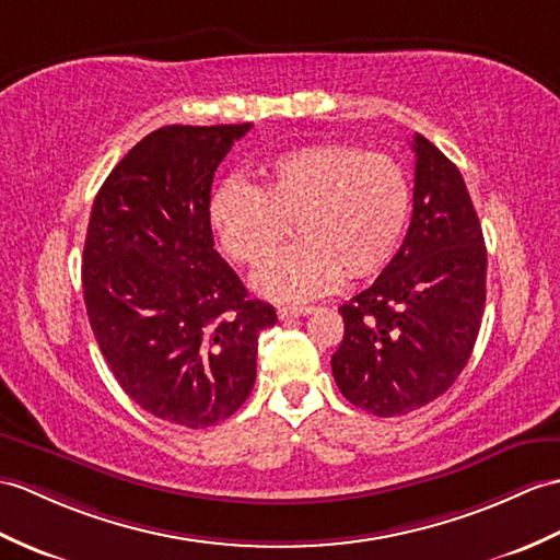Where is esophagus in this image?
<instances>
[{
	"label": "esophagus",
	"mask_w": 560,
	"mask_h": 560,
	"mask_svg": "<svg viewBox=\"0 0 560 560\" xmlns=\"http://www.w3.org/2000/svg\"><path fill=\"white\" fill-rule=\"evenodd\" d=\"M312 307L310 305H281L277 310L279 319H291V317H301V315H310Z\"/></svg>",
	"instance_id": "esophagus-1"
}]
</instances>
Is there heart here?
I'll return each instance as SVG.
<instances>
[{
    "label": "heart",
    "instance_id": "b5f03b06",
    "mask_svg": "<svg viewBox=\"0 0 560 560\" xmlns=\"http://www.w3.org/2000/svg\"><path fill=\"white\" fill-rule=\"evenodd\" d=\"M210 226L224 253L257 267L299 226L302 243L259 267L253 289L303 303L343 279H365L396 257L412 214L410 176L392 154L324 142L283 152L262 168V186L226 178L210 198Z\"/></svg>",
    "mask_w": 560,
    "mask_h": 560
}]
</instances>
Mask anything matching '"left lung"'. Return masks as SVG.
Returning <instances> with one entry per match:
<instances>
[{
  "label": "left lung",
  "instance_id": "left-lung-1",
  "mask_svg": "<svg viewBox=\"0 0 560 560\" xmlns=\"http://www.w3.org/2000/svg\"><path fill=\"white\" fill-rule=\"evenodd\" d=\"M412 219L376 281L339 307L334 380L355 408L396 418L446 394L472 355L487 301V248L465 180L415 133Z\"/></svg>",
  "mask_w": 560,
  "mask_h": 560
}]
</instances>
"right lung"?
I'll return each mask as SVG.
<instances>
[{"label":"right lung","instance_id":"1","mask_svg":"<svg viewBox=\"0 0 560 560\" xmlns=\"http://www.w3.org/2000/svg\"><path fill=\"white\" fill-rule=\"evenodd\" d=\"M253 124L164 126L112 168L90 212L83 298L116 382L142 410L205 429L250 396L277 324L214 250L212 178Z\"/></svg>","mask_w":560,"mask_h":560}]
</instances>
